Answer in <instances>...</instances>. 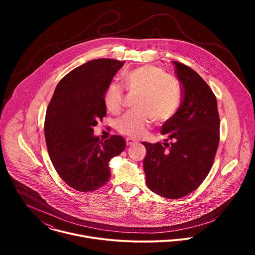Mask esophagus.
Masks as SVG:
<instances>
[{
	"label": "esophagus",
	"mask_w": 255,
	"mask_h": 255,
	"mask_svg": "<svg viewBox=\"0 0 255 255\" xmlns=\"http://www.w3.org/2000/svg\"><path fill=\"white\" fill-rule=\"evenodd\" d=\"M136 142V140L135 139H133V138H130V137H128L127 139H126V144L127 145H132L133 143H135Z\"/></svg>",
	"instance_id": "esophagus-1"
}]
</instances>
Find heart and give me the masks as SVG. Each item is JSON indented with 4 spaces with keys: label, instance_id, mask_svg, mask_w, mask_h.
<instances>
[{
    "label": "heart",
    "instance_id": "heart-1",
    "mask_svg": "<svg viewBox=\"0 0 255 255\" xmlns=\"http://www.w3.org/2000/svg\"><path fill=\"white\" fill-rule=\"evenodd\" d=\"M125 88L138 94L134 108L117 121V130L122 134L138 138L143 136L153 121L157 124L171 120L183 102V91L177 79L154 65L132 69L123 76ZM104 103L111 113H119L124 104L122 88L112 83L104 93Z\"/></svg>",
    "mask_w": 255,
    "mask_h": 255
}]
</instances>
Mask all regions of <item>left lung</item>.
Returning <instances> with one entry per match:
<instances>
[{
    "mask_svg": "<svg viewBox=\"0 0 255 255\" xmlns=\"http://www.w3.org/2000/svg\"><path fill=\"white\" fill-rule=\"evenodd\" d=\"M172 64L183 102L176 115L161 127L162 144L142 142L146 148L143 168L153 193L178 199L198 189L210 172L220 140V119L207 83L191 67L178 61Z\"/></svg>",
    "mask_w": 255,
    "mask_h": 255,
    "instance_id": "8db88e82",
    "label": "left lung"
}]
</instances>
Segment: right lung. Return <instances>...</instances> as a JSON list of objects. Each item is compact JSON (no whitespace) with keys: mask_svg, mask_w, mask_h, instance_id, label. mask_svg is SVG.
Wrapping results in <instances>:
<instances>
[{"mask_svg":"<svg viewBox=\"0 0 255 255\" xmlns=\"http://www.w3.org/2000/svg\"><path fill=\"white\" fill-rule=\"evenodd\" d=\"M124 61L91 60L62 78L48 105L44 134L52 164L70 188L80 192L100 189L111 176L109 162L126 146L113 135L100 141L94 127L107 113L104 93Z\"/></svg>","mask_w":255,"mask_h":255,"instance_id":"obj_1","label":"right lung"}]
</instances>
